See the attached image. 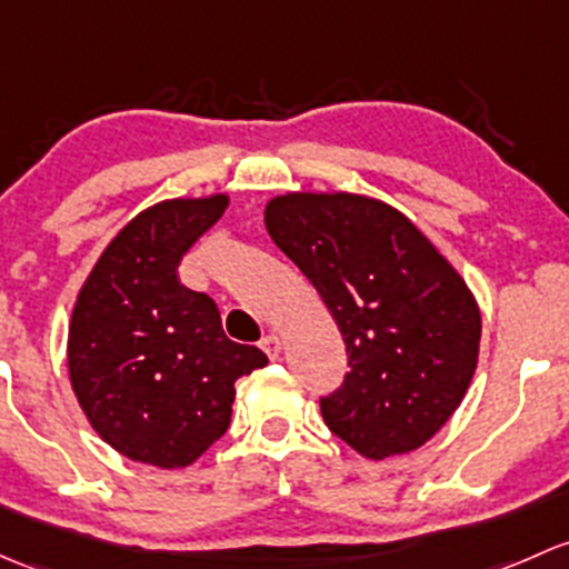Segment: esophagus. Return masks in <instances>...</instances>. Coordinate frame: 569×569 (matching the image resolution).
Listing matches in <instances>:
<instances>
[{"instance_id": "1", "label": "esophagus", "mask_w": 569, "mask_h": 569, "mask_svg": "<svg viewBox=\"0 0 569 569\" xmlns=\"http://www.w3.org/2000/svg\"><path fill=\"white\" fill-rule=\"evenodd\" d=\"M261 349H264V355L269 357V360H278L280 349H283V346H280L278 335H267V338L261 340Z\"/></svg>"}]
</instances>
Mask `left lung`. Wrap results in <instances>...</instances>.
<instances>
[{
  "instance_id": "left-lung-1",
  "label": "left lung",
  "mask_w": 569,
  "mask_h": 569,
  "mask_svg": "<svg viewBox=\"0 0 569 569\" xmlns=\"http://www.w3.org/2000/svg\"><path fill=\"white\" fill-rule=\"evenodd\" d=\"M264 226L343 335L351 370L321 398L327 428L370 460L426 445L480 355V308L458 269L403 212L360 193L274 196Z\"/></svg>"
}]
</instances>
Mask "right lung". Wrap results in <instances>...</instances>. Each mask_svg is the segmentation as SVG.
Instances as JSON below:
<instances>
[{
  "mask_svg": "<svg viewBox=\"0 0 569 569\" xmlns=\"http://www.w3.org/2000/svg\"><path fill=\"white\" fill-rule=\"evenodd\" d=\"M229 196L166 199L136 214L83 280L68 330L70 385L89 426L119 456L184 469L231 422L239 376L264 368L226 338L212 297L179 283L190 244Z\"/></svg>",
  "mask_w": 569,
  "mask_h": 569,
  "instance_id": "1",
  "label": "right lung"
}]
</instances>
